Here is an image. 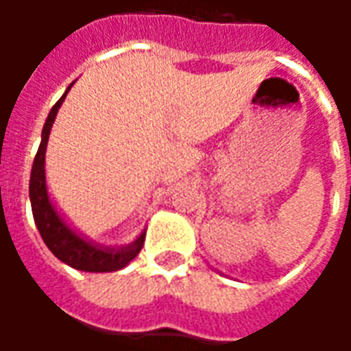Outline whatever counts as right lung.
<instances>
[{"mask_svg": "<svg viewBox=\"0 0 351 351\" xmlns=\"http://www.w3.org/2000/svg\"><path fill=\"white\" fill-rule=\"evenodd\" d=\"M71 88H67L69 92ZM67 92L60 97L56 105L50 110L49 118L43 128L41 146L37 150V156L32 167V178H29V199H32V210H34L35 223L41 233L43 241L49 246V250L56 256L60 261H64L73 269L86 272H110L120 271L131 259L137 258V254L143 248L145 235H141L125 248H97L93 244L82 241L77 233H73L67 228L64 220L60 218L50 205L49 193H47V182H45V152H47V143H49V133L54 118L58 114V108L64 103Z\"/></svg>", "mask_w": 351, "mask_h": 351, "instance_id": "right-lung-1", "label": "right lung"}]
</instances>
